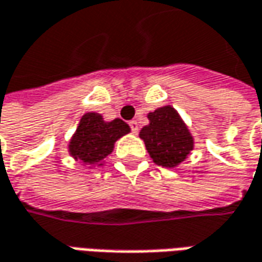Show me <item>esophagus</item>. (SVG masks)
<instances>
[{
    "label": "esophagus",
    "instance_id": "esophagus-1",
    "mask_svg": "<svg viewBox=\"0 0 262 262\" xmlns=\"http://www.w3.org/2000/svg\"><path fill=\"white\" fill-rule=\"evenodd\" d=\"M129 126H130V130L133 132V133H138L139 126H138V122H136V120H130V122H129Z\"/></svg>",
    "mask_w": 262,
    "mask_h": 262
}]
</instances>
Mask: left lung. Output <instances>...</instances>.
<instances>
[{"label": "left lung", "mask_w": 262, "mask_h": 262, "mask_svg": "<svg viewBox=\"0 0 262 262\" xmlns=\"http://www.w3.org/2000/svg\"><path fill=\"white\" fill-rule=\"evenodd\" d=\"M149 124L140 130L150 158L157 165L174 168L193 149V138L184 122L169 105L148 114Z\"/></svg>", "instance_id": "1"}]
</instances>
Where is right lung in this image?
I'll use <instances>...</instances> for the list:
<instances>
[{
    "label": "right lung",
    "mask_w": 262,
    "mask_h": 262,
    "mask_svg": "<svg viewBox=\"0 0 262 262\" xmlns=\"http://www.w3.org/2000/svg\"><path fill=\"white\" fill-rule=\"evenodd\" d=\"M129 132V126L120 119L104 122L100 114L86 113L69 142V154L90 167L103 165V159L113 150L114 142Z\"/></svg>",
    "instance_id": "add662e5"
}]
</instances>
